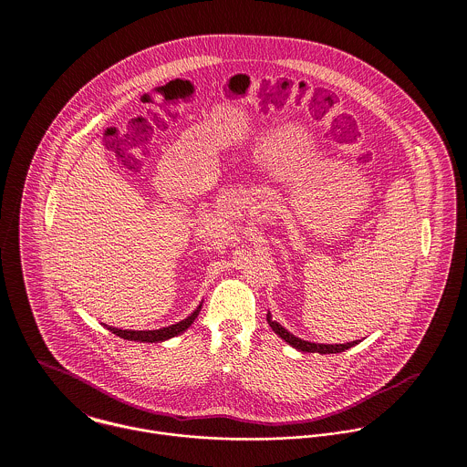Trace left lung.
Instances as JSON below:
<instances>
[{"mask_svg":"<svg viewBox=\"0 0 467 467\" xmlns=\"http://www.w3.org/2000/svg\"><path fill=\"white\" fill-rule=\"evenodd\" d=\"M266 320L270 324V327L274 329L275 335H279L286 344H290L292 348L299 349V351H305V353H320V355H331V353H342L353 346L358 344V340H353V342H348V344H315V342H308V340H303L296 335H292L288 329H285L279 322L272 320L270 313L266 315Z\"/></svg>","mask_w":467,"mask_h":467,"instance_id":"1","label":"left lung"}]
</instances>
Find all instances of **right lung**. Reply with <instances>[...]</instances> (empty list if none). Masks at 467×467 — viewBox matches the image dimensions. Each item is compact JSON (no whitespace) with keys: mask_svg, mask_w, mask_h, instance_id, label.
Segmentation results:
<instances>
[{"mask_svg":"<svg viewBox=\"0 0 467 467\" xmlns=\"http://www.w3.org/2000/svg\"><path fill=\"white\" fill-rule=\"evenodd\" d=\"M201 306L202 305H199V308L193 311L188 318H184V320H181V322H177V324H171V326H168V327H161V329H149V331H134V329H118V327H107V329H110L114 335H118L119 338H123V340H134V342H162V340H168V338H171V337H177V335H181V333H184L192 324H193V320L197 318V315H199V311H201Z\"/></svg>","mask_w":467,"mask_h":467,"instance_id":"1","label":"right lung"}]
</instances>
